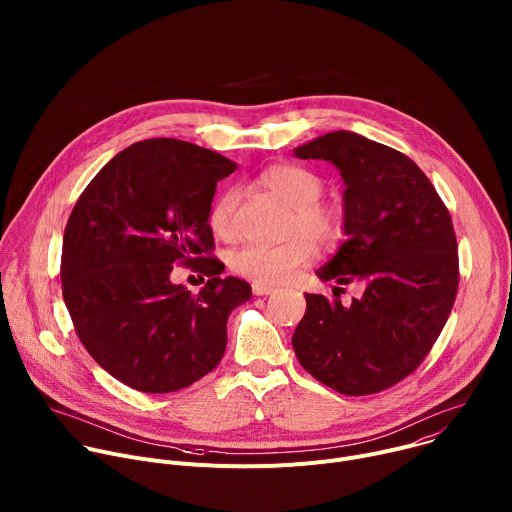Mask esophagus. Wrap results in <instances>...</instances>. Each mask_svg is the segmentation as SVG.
Returning <instances> with one entry per match:
<instances>
[{
    "instance_id": "34e87169",
    "label": "esophagus",
    "mask_w": 512,
    "mask_h": 512,
    "mask_svg": "<svg viewBox=\"0 0 512 512\" xmlns=\"http://www.w3.org/2000/svg\"><path fill=\"white\" fill-rule=\"evenodd\" d=\"M253 294L255 296H269V294H273V287L263 285V283H253Z\"/></svg>"
}]
</instances>
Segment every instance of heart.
Returning a JSON list of instances; mask_svg holds the SVG:
<instances>
[{
    "mask_svg": "<svg viewBox=\"0 0 512 512\" xmlns=\"http://www.w3.org/2000/svg\"><path fill=\"white\" fill-rule=\"evenodd\" d=\"M259 184L291 208L287 241L279 245H245L231 257L233 269L257 283H279L308 265L316 247L336 249L346 235V214L338 204L324 202V182L312 170L296 164H275L259 176ZM237 192L218 196L208 210V229L221 241L235 239Z\"/></svg>",
    "mask_w": 512,
    "mask_h": 512,
    "instance_id": "heart-1",
    "label": "heart"
}]
</instances>
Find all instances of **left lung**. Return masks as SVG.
I'll list each match as a JSON object with an SVG mask.
<instances>
[{"label": "left lung", "instance_id": "8db88e82", "mask_svg": "<svg viewBox=\"0 0 512 512\" xmlns=\"http://www.w3.org/2000/svg\"><path fill=\"white\" fill-rule=\"evenodd\" d=\"M344 180L346 241L316 271L358 281L350 306L306 294L291 344L302 367L342 395H373L411 375L444 330L458 294L452 216L405 154L354 131H332L294 150Z\"/></svg>", "mask_w": 512, "mask_h": 512}]
</instances>
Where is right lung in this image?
Masks as SVG:
<instances>
[{"label":"right lung","instance_id":"add662e5","mask_svg":"<svg viewBox=\"0 0 512 512\" xmlns=\"http://www.w3.org/2000/svg\"><path fill=\"white\" fill-rule=\"evenodd\" d=\"M237 170L200 145L156 137L119 152L85 188L64 229L62 298L87 352L141 393L190 387L221 362L229 314L251 285L221 277L208 210ZM176 262L209 277L198 295L171 283ZM204 281V279H202Z\"/></svg>","mask_w":512,"mask_h":512}]
</instances>
